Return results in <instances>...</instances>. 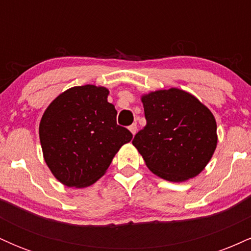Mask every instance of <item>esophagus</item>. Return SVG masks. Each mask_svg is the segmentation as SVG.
<instances>
[{"label":"esophagus","instance_id":"34e87169","mask_svg":"<svg viewBox=\"0 0 251 251\" xmlns=\"http://www.w3.org/2000/svg\"><path fill=\"white\" fill-rule=\"evenodd\" d=\"M128 129L131 131V133L134 135L135 133H137V124H132V125L128 127Z\"/></svg>","mask_w":251,"mask_h":251}]
</instances>
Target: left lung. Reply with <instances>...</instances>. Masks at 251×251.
Listing matches in <instances>:
<instances>
[{"label":"left lung","instance_id":"1","mask_svg":"<svg viewBox=\"0 0 251 251\" xmlns=\"http://www.w3.org/2000/svg\"><path fill=\"white\" fill-rule=\"evenodd\" d=\"M146 126L132 144L158 177L180 183L200 175L217 146L211 111L179 88L143 94Z\"/></svg>","mask_w":251,"mask_h":251}]
</instances>
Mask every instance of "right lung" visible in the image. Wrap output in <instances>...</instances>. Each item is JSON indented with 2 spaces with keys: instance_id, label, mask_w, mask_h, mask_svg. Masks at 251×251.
<instances>
[{
  "instance_id": "add662e5",
  "label": "right lung",
  "mask_w": 251,
  "mask_h": 251,
  "mask_svg": "<svg viewBox=\"0 0 251 251\" xmlns=\"http://www.w3.org/2000/svg\"><path fill=\"white\" fill-rule=\"evenodd\" d=\"M102 86H75L46 108L39 126L43 159L63 185L86 188L102 177L124 144L132 140L117 125V111Z\"/></svg>"
}]
</instances>
